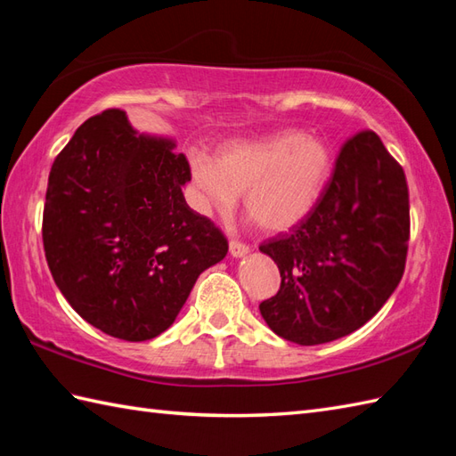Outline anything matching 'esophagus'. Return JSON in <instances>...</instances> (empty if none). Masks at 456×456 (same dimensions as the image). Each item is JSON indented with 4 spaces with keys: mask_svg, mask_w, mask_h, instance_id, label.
<instances>
[{
    "mask_svg": "<svg viewBox=\"0 0 456 456\" xmlns=\"http://www.w3.org/2000/svg\"><path fill=\"white\" fill-rule=\"evenodd\" d=\"M248 250L250 248L245 243H239V240H231V243H229V253H231V256H235V258L248 255Z\"/></svg>",
    "mask_w": 456,
    "mask_h": 456,
    "instance_id": "obj_1",
    "label": "esophagus"
}]
</instances>
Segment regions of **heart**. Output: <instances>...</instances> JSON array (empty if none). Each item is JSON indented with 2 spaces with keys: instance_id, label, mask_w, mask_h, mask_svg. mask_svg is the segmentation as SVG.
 <instances>
[{
  "instance_id": "b5f03b06",
  "label": "heart",
  "mask_w": 456,
  "mask_h": 456,
  "mask_svg": "<svg viewBox=\"0 0 456 456\" xmlns=\"http://www.w3.org/2000/svg\"><path fill=\"white\" fill-rule=\"evenodd\" d=\"M333 152L315 134L282 131L255 141H233L216 159L191 160L196 206L227 217L245 193V209L270 233L299 225L322 198Z\"/></svg>"
}]
</instances>
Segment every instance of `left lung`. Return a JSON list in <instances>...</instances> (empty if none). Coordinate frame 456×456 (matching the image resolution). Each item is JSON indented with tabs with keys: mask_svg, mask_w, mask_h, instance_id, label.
Instances as JSON below:
<instances>
[{
	"mask_svg": "<svg viewBox=\"0 0 456 456\" xmlns=\"http://www.w3.org/2000/svg\"><path fill=\"white\" fill-rule=\"evenodd\" d=\"M410 240L403 168L374 131L338 152L314 211L260 245L282 284L258 305L273 331L297 345H323L362 327L398 288Z\"/></svg>",
	"mask_w": 456,
	"mask_h": 456,
	"instance_id": "obj_1",
	"label": "left lung"
}]
</instances>
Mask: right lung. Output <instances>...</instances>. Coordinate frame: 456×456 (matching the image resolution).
I'll list each match as a JSON object with an SVG mask.
<instances>
[{
    "instance_id": "right-lung-1",
    "label": "right lung",
    "mask_w": 456,
    "mask_h": 456,
    "mask_svg": "<svg viewBox=\"0 0 456 456\" xmlns=\"http://www.w3.org/2000/svg\"><path fill=\"white\" fill-rule=\"evenodd\" d=\"M174 147L108 110L76 129L48 176L43 245L54 282L76 314L123 341L167 331L229 248L183 200L190 164Z\"/></svg>"
}]
</instances>
